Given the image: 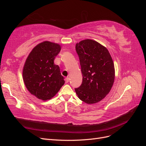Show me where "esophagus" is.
Listing matches in <instances>:
<instances>
[{
    "mask_svg": "<svg viewBox=\"0 0 146 146\" xmlns=\"http://www.w3.org/2000/svg\"><path fill=\"white\" fill-rule=\"evenodd\" d=\"M65 82H66V83L69 82V78H68V77H66V78H65Z\"/></svg>",
    "mask_w": 146,
    "mask_h": 146,
    "instance_id": "obj_1",
    "label": "esophagus"
}]
</instances>
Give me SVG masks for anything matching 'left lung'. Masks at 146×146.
Returning <instances> with one entry per match:
<instances>
[{
	"label": "left lung",
	"instance_id": "1",
	"mask_svg": "<svg viewBox=\"0 0 146 146\" xmlns=\"http://www.w3.org/2000/svg\"><path fill=\"white\" fill-rule=\"evenodd\" d=\"M83 76L82 83L75 88L78 98L88 104L102 100L111 89L114 67L107 48L91 39L76 44Z\"/></svg>",
	"mask_w": 146,
	"mask_h": 146
}]
</instances>
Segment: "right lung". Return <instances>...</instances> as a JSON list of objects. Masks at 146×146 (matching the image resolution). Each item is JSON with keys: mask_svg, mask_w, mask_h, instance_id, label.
Wrapping results in <instances>:
<instances>
[{"mask_svg": "<svg viewBox=\"0 0 146 146\" xmlns=\"http://www.w3.org/2000/svg\"><path fill=\"white\" fill-rule=\"evenodd\" d=\"M60 50L58 44L42 42L33 48L25 61L24 82L29 91L38 99H50L64 84L59 66L54 63Z\"/></svg>", "mask_w": 146, "mask_h": 146, "instance_id": "obj_1", "label": "right lung"}]
</instances>
